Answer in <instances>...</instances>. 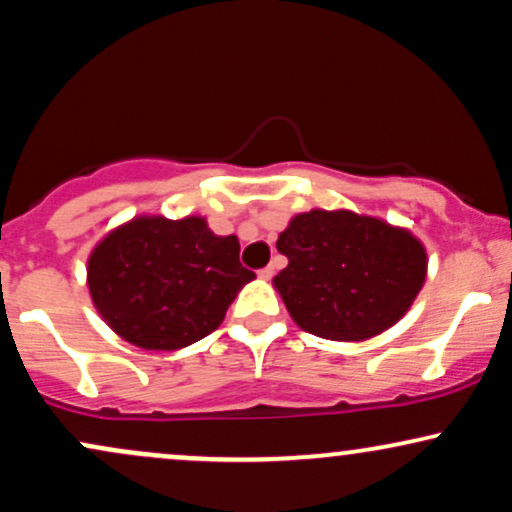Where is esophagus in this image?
Returning a JSON list of instances; mask_svg holds the SVG:
<instances>
[{"instance_id":"34e87169","label":"esophagus","mask_w":512,"mask_h":512,"mask_svg":"<svg viewBox=\"0 0 512 512\" xmlns=\"http://www.w3.org/2000/svg\"><path fill=\"white\" fill-rule=\"evenodd\" d=\"M274 276V267H264V269H260V279H264V281H269Z\"/></svg>"}]
</instances>
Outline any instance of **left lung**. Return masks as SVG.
Listing matches in <instances>:
<instances>
[{
	"instance_id": "8db88e82",
	"label": "left lung",
	"mask_w": 512,
	"mask_h": 512,
	"mask_svg": "<svg viewBox=\"0 0 512 512\" xmlns=\"http://www.w3.org/2000/svg\"><path fill=\"white\" fill-rule=\"evenodd\" d=\"M286 269L274 289L291 320L332 342H366L397 325L426 281L428 255L409 228L351 209H310L279 233Z\"/></svg>"
}]
</instances>
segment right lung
I'll return each instance as SVG.
<instances>
[{
  "label": "right lung",
  "mask_w": 512,
  "mask_h": 512,
  "mask_svg": "<svg viewBox=\"0 0 512 512\" xmlns=\"http://www.w3.org/2000/svg\"><path fill=\"white\" fill-rule=\"evenodd\" d=\"M236 236H216L204 216H134L91 250L86 286L117 337L146 351H178L221 325L255 279Z\"/></svg>",
  "instance_id": "right-lung-1"
}]
</instances>
